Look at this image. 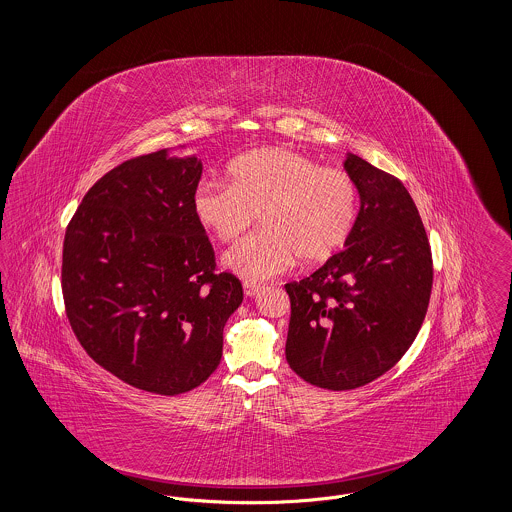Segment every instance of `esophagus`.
I'll return each mask as SVG.
<instances>
[{
    "mask_svg": "<svg viewBox=\"0 0 512 512\" xmlns=\"http://www.w3.org/2000/svg\"><path fill=\"white\" fill-rule=\"evenodd\" d=\"M244 292L247 297H255L257 293L261 292V286L255 282H244Z\"/></svg>",
    "mask_w": 512,
    "mask_h": 512,
    "instance_id": "esophagus-1",
    "label": "esophagus"
}]
</instances>
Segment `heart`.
Segmentation results:
<instances>
[{
    "mask_svg": "<svg viewBox=\"0 0 512 512\" xmlns=\"http://www.w3.org/2000/svg\"><path fill=\"white\" fill-rule=\"evenodd\" d=\"M195 219L220 242H234L257 220L265 228L228 249L222 265L263 282L295 265H320L347 244L359 217V190L347 172L324 169L288 147H259L228 165V184L195 188Z\"/></svg>",
    "mask_w": 512,
    "mask_h": 512,
    "instance_id": "obj_1",
    "label": "heart"
}]
</instances>
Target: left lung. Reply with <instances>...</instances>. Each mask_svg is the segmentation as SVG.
<instances>
[{"label":"left lung","mask_w":512,"mask_h":512,"mask_svg":"<svg viewBox=\"0 0 512 512\" xmlns=\"http://www.w3.org/2000/svg\"><path fill=\"white\" fill-rule=\"evenodd\" d=\"M361 209L345 249L286 284L292 317L286 361L324 390L361 388L411 347L430 303L432 251L407 188L347 153Z\"/></svg>","instance_id":"8db88e82"}]
</instances>
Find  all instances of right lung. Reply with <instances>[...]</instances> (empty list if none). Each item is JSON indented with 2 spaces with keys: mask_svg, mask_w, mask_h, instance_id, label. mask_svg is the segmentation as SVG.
Masks as SVG:
<instances>
[{
  "mask_svg": "<svg viewBox=\"0 0 512 512\" xmlns=\"http://www.w3.org/2000/svg\"><path fill=\"white\" fill-rule=\"evenodd\" d=\"M203 165L169 149L124 161L84 195L63 242L61 288L74 336L119 380L159 395L201 386L222 357L242 282L215 272L195 219Z\"/></svg>",
  "mask_w": 512,
  "mask_h": 512,
  "instance_id": "add662e5",
  "label": "right lung"
}]
</instances>
